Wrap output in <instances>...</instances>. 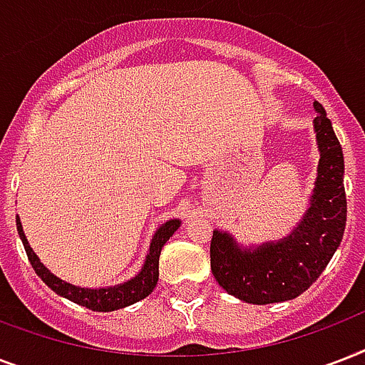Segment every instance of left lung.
<instances>
[{
	"label": "left lung",
	"mask_w": 365,
	"mask_h": 365,
	"mask_svg": "<svg viewBox=\"0 0 365 365\" xmlns=\"http://www.w3.org/2000/svg\"><path fill=\"white\" fill-rule=\"evenodd\" d=\"M314 108L320 165L312 205L299 227L288 239L254 252L240 250L227 233L212 235V274L227 294L246 303L267 305L303 294L322 274L345 233L343 149L322 104L314 102Z\"/></svg>",
	"instance_id": "8db88e82"
}]
</instances>
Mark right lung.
Masks as SVG:
<instances>
[{
    "label": "right lung",
    "instance_id": "add662e5",
    "mask_svg": "<svg viewBox=\"0 0 365 365\" xmlns=\"http://www.w3.org/2000/svg\"><path fill=\"white\" fill-rule=\"evenodd\" d=\"M180 227V222L178 220H170L166 222L165 225H160L155 233L153 240H151V246H149L148 259H145V265H143L142 272L138 274L136 278H132L128 282L121 284V286H113V288H100V289H88V288H77V286H71V284L60 280L45 269L41 261L37 259V255L34 254V250L30 248V244L26 240L24 231H22V225L16 220V229H19L20 239L24 244L26 255L30 259L34 271L43 282L47 284L48 288L56 292L58 295L66 297V299L73 301L77 305L87 307L91 311L98 312H110L117 311V309H123V307H128L136 301L148 297L153 288L157 286V280H159V255L160 250L165 246V242L170 239L174 231Z\"/></svg>",
    "mask_w": 365,
    "mask_h": 365
}]
</instances>
